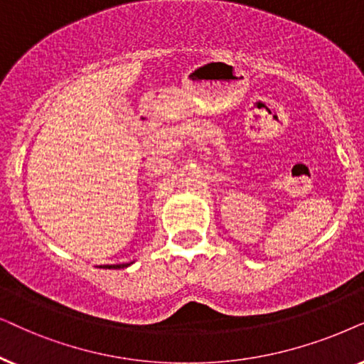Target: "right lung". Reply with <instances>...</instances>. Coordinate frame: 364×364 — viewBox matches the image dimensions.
<instances>
[{
    "label": "right lung",
    "mask_w": 364,
    "mask_h": 364,
    "mask_svg": "<svg viewBox=\"0 0 364 364\" xmlns=\"http://www.w3.org/2000/svg\"><path fill=\"white\" fill-rule=\"evenodd\" d=\"M129 264H133V261H132V263H123V264H105V268H108V269H121V268H128Z\"/></svg>",
    "instance_id": "add662e5"
}]
</instances>
